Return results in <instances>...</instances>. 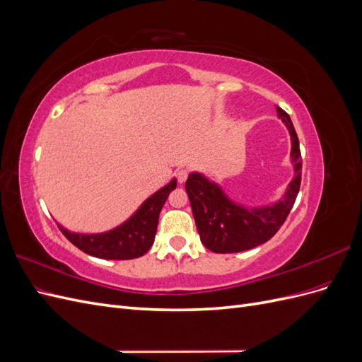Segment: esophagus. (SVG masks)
<instances>
[{"label": "esophagus", "mask_w": 362, "mask_h": 362, "mask_svg": "<svg viewBox=\"0 0 362 362\" xmlns=\"http://www.w3.org/2000/svg\"><path fill=\"white\" fill-rule=\"evenodd\" d=\"M187 177H189V170H187V169H180V170L177 172V180H178L180 184L185 182V180H187Z\"/></svg>", "instance_id": "34e87169"}]
</instances>
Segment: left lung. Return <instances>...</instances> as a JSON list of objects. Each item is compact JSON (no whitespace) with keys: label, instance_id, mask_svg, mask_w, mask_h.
<instances>
[{"label":"left lung","instance_id":"obj_1","mask_svg":"<svg viewBox=\"0 0 362 362\" xmlns=\"http://www.w3.org/2000/svg\"><path fill=\"white\" fill-rule=\"evenodd\" d=\"M291 139L294 177L278 202L264 206H245L231 201L217 182L199 172H192L185 181L196 228L202 245L216 254H233L266 243L286 222L300 189L302 160L299 139L290 116L276 107Z\"/></svg>","mask_w":362,"mask_h":362}]
</instances>
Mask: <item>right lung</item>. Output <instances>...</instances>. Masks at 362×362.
I'll return each mask as SVG.
<instances>
[{
	"label": "right lung",
	"instance_id": "obj_1",
	"mask_svg": "<svg viewBox=\"0 0 362 362\" xmlns=\"http://www.w3.org/2000/svg\"><path fill=\"white\" fill-rule=\"evenodd\" d=\"M177 189V180H172L141 204L128 221L110 231L100 234L72 233L59 225L69 242L86 254L104 259H133L145 255L154 243L158 216L168 196Z\"/></svg>",
	"mask_w": 362,
	"mask_h": 362
}]
</instances>
